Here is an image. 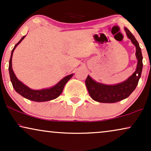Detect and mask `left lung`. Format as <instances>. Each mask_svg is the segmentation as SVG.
<instances>
[{
  "mask_svg": "<svg viewBox=\"0 0 151 151\" xmlns=\"http://www.w3.org/2000/svg\"><path fill=\"white\" fill-rule=\"evenodd\" d=\"M127 35L136 48V58L137 59V69L133 75L124 82L115 84L107 85L99 83L93 80L89 76L86 78L85 84L88 93L93 100L102 103H115L127 98L131 95L137 86L140 77H141L142 67V51L139 43L131 32L127 28H124Z\"/></svg>",
  "mask_w": 151,
  "mask_h": 151,
  "instance_id": "obj_1",
  "label": "left lung"
}]
</instances>
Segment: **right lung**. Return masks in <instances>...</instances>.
Here are the masks:
<instances>
[{"label":"right lung","mask_w":151,"mask_h":151,"mask_svg":"<svg viewBox=\"0 0 151 151\" xmlns=\"http://www.w3.org/2000/svg\"><path fill=\"white\" fill-rule=\"evenodd\" d=\"M25 36H24L20 39L19 42L14 46V49H12L11 57H10L9 63V72L10 76V80L13 85V87L18 93H19L20 96L24 97V98L28 99L29 100L35 101V102H45V101H49L51 100H54L57 98L63 92L64 86L66 83L71 79L73 74L66 76L62 79L58 83L55 84V86L49 88H44V89L40 90H33L29 88L27 86L24 85L23 83H22L20 80H18L16 78L15 73H14L13 69H12V55L14 49L17 47L18 44H20V42L23 40Z\"/></svg>","instance_id":"right-lung-1"}]
</instances>
